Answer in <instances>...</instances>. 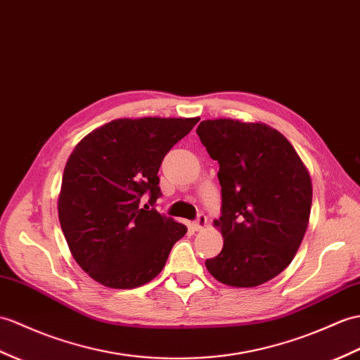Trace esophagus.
I'll use <instances>...</instances> for the list:
<instances>
[{
    "instance_id": "obj_1",
    "label": "esophagus",
    "mask_w": 360,
    "mask_h": 360,
    "mask_svg": "<svg viewBox=\"0 0 360 360\" xmlns=\"http://www.w3.org/2000/svg\"><path fill=\"white\" fill-rule=\"evenodd\" d=\"M207 225V216L205 214H198V218H196V221L193 222V229L196 230V231H199V230H202L204 227Z\"/></svg>"
}]
</instances>
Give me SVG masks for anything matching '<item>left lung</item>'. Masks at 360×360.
<instances>
[{
	"instance_id": "obj_1",
	"label": "left lung",
	"mask_w": 360,
	"mask_h": 360,
	"mask_svg": "<svg viewBox=\"0 0 360 360\" xmlns=\"http://www.w3.org/2000/svg\"><path fill=\"white\" fill-rule=\"evenodd\" d=\"M219 162L221 253L207 259L214 279L262 285L293 261L308 227L313 187L307 167L281 131L262 122L207 120L196 129Z\"/></svg>"
}]
</instances>
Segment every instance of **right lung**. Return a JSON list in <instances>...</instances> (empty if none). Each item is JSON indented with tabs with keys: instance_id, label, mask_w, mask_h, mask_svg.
I'll use <instances>...</instances> for the list:
<instances>
[{
	"instance_id": "1",
	"label": "right lung",
	"mask_w": 360,
	"mask_h": 360,
	"mask_svg": "<svg viewBox=\"0 0 360 360\" xmlns=\"http://www.w3.org/2000/svg\"><path fill=\"white\" fill-rule=\"evenodd\" d=\"M199 118H122L82 138L67 160L58 216L75 261L108 288L130 290L161 273L184 224L158 213L164 156ZM149 204L140 205L141 196Z\"/></svg>"
}]
</instances>
